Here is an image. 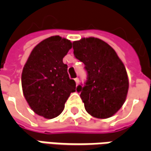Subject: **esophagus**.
<instances>
[{"label":"esophagus","mask_w":151,"mask_h":151,"mask_svg":"<svg viewBox=\"0 0 151 151\" xmlns=\"http://www.w3.org/2000/svg\"><path fill=\"white\" fill-rule=\"evenodd\" d=\"M74 81H75L76 84H77V85H78V83H79V78H76L74 79Z\"/></svg>","instance_id":"obj_1"}]
</instances>
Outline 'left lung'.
Segmentation results:
<instances>
[{"instance_id":"1","label":"left lung","mask_w":151,"mask_h":151,"mask_svg":"<svg viewBox=\"0 0 151 151\" xmlns=\"http://www.w3.org/2000/svg\"><path fill=\"white\" fill-rule=\"evenodd\" d=\"M73 54L85 65L87 80L77 91L92 116L105 119L122 107L129 90L126 69L115 50L97 38H82L73 43Z\"/></svg>"}]
</instances>
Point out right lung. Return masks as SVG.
<instances>
[{
	"label": "right lung",
	"instance_id": "add662e5",
	"mask_svg": "<svg viewBox=\"0 0 151 151\" xmlns=\"http://www.w3.org/2000/svg\"><path fill=\"white\" fill-rule=\"evenodd\" d=\"M72 47L70 40L52 36L35 47L22 73L23 95L31 108L46 119L58 116L70 94L74 80L67 72L63 58Z\"/></svg>",
	"mask_w": 151,
	"mask_h": 151
}]
</instances>
